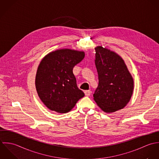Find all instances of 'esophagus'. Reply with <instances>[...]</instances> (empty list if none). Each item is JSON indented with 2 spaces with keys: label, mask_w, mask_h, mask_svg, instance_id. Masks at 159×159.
<instances>
[{
  "label": "esophagus",
  "mask_w": 159,
  "mask_h": 159,
  "mask_svg": "<svg viewBox=\"0 0 159 159\" xmlns=\"http://www.w3.org/2000/svg\"><path fill=\"white\" fill-rule=\"evenodd\" d=\"M91 93H92V92H91L90 90H85V91H84L85 95V96H87L90 95H91Z\"/></svg>",
  "instance_id": "34e87169"
}]
</instances>
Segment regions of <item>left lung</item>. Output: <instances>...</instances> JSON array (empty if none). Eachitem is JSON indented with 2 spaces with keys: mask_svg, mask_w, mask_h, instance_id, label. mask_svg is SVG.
I'll list each match as a JSON object with an SVG mask.
<instances>
[{
  "mask_svg": "<svg viewBox=\"0 0 159 159\" xmlns=\"http://www.w3.org/2000/svg\"><path fill=\"white\" fill-rule=\"evenodd\" d=\"M99 84L93 99L102 111L112 113L125 107L133 95L134 81L122 58L101 45L95 47Z\"/></svg>",
  "mask_w": 159,
  "mask_h": 159,
  "instance_id": "obj_1",
  "label": "left lung"
}]
</instances>
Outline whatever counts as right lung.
Returning <instances> with one entry per match:
<instances>
[{"label": "right lung", "mask_w": 159, "mask_h": 159, "mask_svg": "<svg viewBox=\"0 0 159 159\" xmlns=\"http://www.w3.org/2000/svg\"><path fill=\"white\" fill-rule=\"evenodd\" d=\"M85 57L84 51L61 48L45 55L39 64L35 85L38 96L50 111L69 112L85 94L76 84L73 67Z\"/></svg>", "instance_id": "add662e5"}]
</instances>
